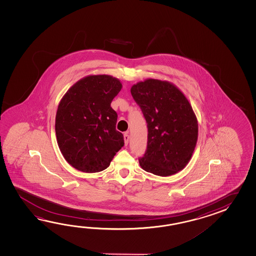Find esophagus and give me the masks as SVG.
Returning a JSON list of instances; mask_svg holds the SVG:
<instances>
[{
    "label": "esophagus",
    "instance_id": "1",
    "mask_svg": "<svg viewBox=\"0 0 256 256\" xmlns=\"http://www.w3.org/2000/svg\"><path fill=\"white\" fill-rule=\"evenodd\" d=\"M129 138H130V136L128 134V132H126L124 134V144H126V146L128 144V142H129Z\"/></svg>",
    "mask_w": 256,
    "mask_h": 256
}]
</instances>
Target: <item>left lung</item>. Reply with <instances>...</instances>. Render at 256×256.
I'll list each match as a JSON object with an SVG mask.
<instances>
[{"label":"left lung","mask_w":256,"mask_h":256,"mask_svg":"<svg viewBox=\"0 0 256 256\" xmlns=\"http://www.w3.org/2000/svg\"><path fill=\"white\" fill-rule=\"evenodd\" d=\"M148 128L142 168L160 176L178 173L190 162L198 140V120L190 102L168 82L148 78L130 88Z\"/></svg>","instance_id":"1"}]
</instances>
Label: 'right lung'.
I'll list each match as a JSON object with an SVG mask.
<instances>
[{
  "label": "right lung",
  "mask_w": 256,
  "mask_h": 256,
  "mask_svg": "<svg viewBox=\"0 0 256 256\" xmlns=\"http://www.w3.org/2000/svg\"><path fill=\"white\" fill-rule=\"evenodd\" d=\"M122 83L109 75H92L76 82L58 104L56 134L68 163L85 173L107 168L124 144L116 130L118 115L110 107Z\"/></svg>",
  "instance_id": "add662e5"
}]
</instances>
